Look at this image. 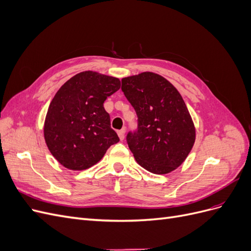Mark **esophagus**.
<instances>
[{
	"label": "esophagus",
	"instance_id": "34e87169",
	"mask_svg": "<svg viewBox=\"0 0 251 251\" xmlns=\"http://www.w3.org/2000/svg\"><path fill=\"white\" fill-rule=\"evenodd\" d=\"M117 134H118L119 139L120 140H124L125 139V134H126V127H123V128H121V130H119L117 132Z\"/></svg>",
	"mask_w": 251,
	"mask_h": 251
}]
</instances>
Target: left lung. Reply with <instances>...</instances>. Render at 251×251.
<instances>
[{
  "mask_svg": "<svg viewBox=\"0 0 251 251\" xmlns=\"http://www.w3.org/2000/svg\"><path fill=\"white\" fill-rule=\"evenodd\" d=\"M121 90L136 111L138 128L126 141L136 162L163 175L184 162L196 140V128L183 98L172 83L153 72L121 79Z\"/></svg>",
  "mask_w": 251,
  "mask_h": 251,
  "instance_id": "obj_1",
  "label": "left lung"
}]
</instances>
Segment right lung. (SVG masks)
<instances>
[{"instance_id":"1","label":"right lung","mask_w":251,"mask_h":251,"mask_svg":"<svg viewBox=\"0 0 251 251\" xmlns=\"http://www.w3.org/2000/svg\"><path fill=\"white\" fill-rule=\"evenodd\" d=\"M120 88V80L95 71L74 75L53 97L44 124L50 153L72 171L96 164L119 141L103 108L108 96Z\"/></svg>"}]
</instances>
